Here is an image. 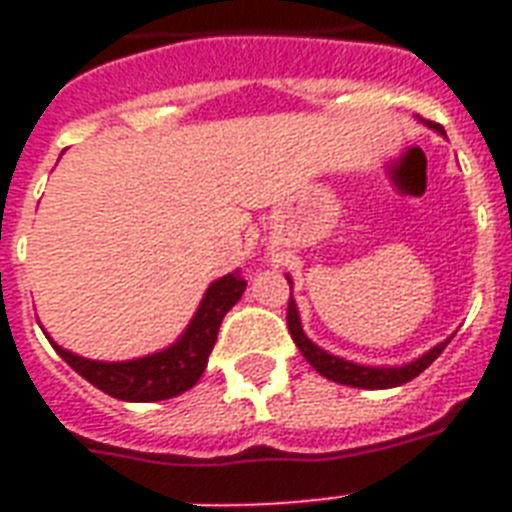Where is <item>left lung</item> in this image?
<instances>
[{"label": "left lung", "instance_id": "left-lung-1", "mask_svg": "<svg viewBox=\"0 0 512 512\" xmlns=\"http://www.w3.org/2000/svg\"><path fill=\"white\" fill-rule=\"evenodd\" d=\"M438 135H444V127H438V124H430ZM289 287H292V276H287ZM287 327L289 335L295 340V345L300 348V353L305 356V361L321 374V377H327L332 382H340V385H350V388H364V390H385V388H398V385H404V382L414 380L417 374L425 372L438 356H441V350L449 345L452 337H446L444 342H438L436 348H430L428 353H422L420 358H414V361H406V364H396V366H372V364H356V361H348V358L335 356V353H329L321 345L311 340V337L303 332V324H300V311H297L295 297L289 295V308H287Z\"/></svg>", "mask_w": 512, "mask_h": 512}]
</instances>
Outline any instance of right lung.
<instances>
[{
    "label": "right lung",
    "instance_id": "obj_1",
    "mask_svg": "<svg viewBox=\"0 0 512 512\" xmlns=\"http://www.w3.org/2000/svg\"><path fill=\"white\" fill-rule=\"evenodd\" d=\"M244 289L247 281L239 279V271L215 279L201 297L199 308L183 329V335L167 348L130 361H95V358L76 356L71 350L60 348L47 332L44 335L52 342V348L58 350V356L98 390L119 401L151 404V401L180 396L199 382L207 369L209 353L215 348L217 329L223 324L225 313L239 303Z\"/></svg>",
    "mask_w": 512,
    "mask_h": 512
}]
</instances>
